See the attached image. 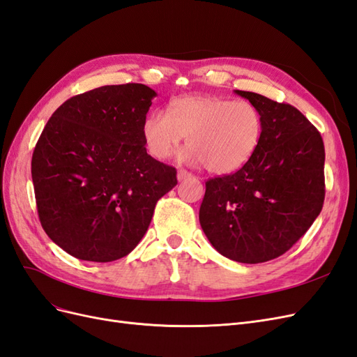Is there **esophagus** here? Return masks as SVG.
<instances>
[{"instance_id": "34e87169", "label": "esophagus", "mask_w": 357, "mask_h": 357, "mask_svg": "<svg viewBox=\"0 0 357 357\" xmlns=\"http://www.w3.org/2000/svg\"><path fill=\"white\" fill-rule=\"evenodd\" d=\"M177 178H178V181H185V180L193 178V174H190V172H189V171H186V169H178V172H177Z\"/></svg>"}]
</instances>
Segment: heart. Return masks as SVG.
I'll use <instances>...</instances> for the list:
<instances>
[{"mask_svg": "<svg viewBox=\"0 0 357 357\" xmlns=\"http://www.w3.org/2000/svg\"><path fill=\"white\" fill-rule=\"evenodd\" d=\"M262 134L264 119L252 102L208 95L180 96L167 113L152 112L143 122V139L153 158H169L188 137L189 147L181 158L205 164L214 174L241 169L261 144Z\"/></svg>", "mask_w": 357, "mask_h": 357, "instance_id": "heart-1", "label": "heart"}]
</instances>
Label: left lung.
Wrapping results in <instances>:
<instances>
[{
	"mask_svg": "<svg viewBox=\"0 0 357 357\" xmlns=\"http://www.w3.org/2000/svg\"><path fill=\"white\" fill-rule=\"evenodd\" d=\"M235 93L261 112L262 139L241 169L207 180L199 223L225 257L261 264L286 253L320 214L325 146L294 105L255 92Z\"/></svg>",
	"mask_w": 357,
	"mask_h": 357,
	"instance_id": "1",
	"label": "left lung"
}]
</instances>
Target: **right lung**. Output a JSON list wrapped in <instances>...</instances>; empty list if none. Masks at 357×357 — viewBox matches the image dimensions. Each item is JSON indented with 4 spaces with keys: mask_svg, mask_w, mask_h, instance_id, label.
I'll use <instances>...</instances> for the list:
<instances>
[{
    "mask_svg": "<svg viewBox=\"0 0 357 357\" xmlns=\"http://www.w3.org/2000/svg\"><path fill=\"white\" fill-rule=\"evenodd\" d=\"M156 92L142 83L101 86L52 114L31 160L38 218L68 255L112 262L144 236L177 171L147 155L143 122Z\"/></svg>",
    "mask_w": 357,
    "mask_h": 357,
    "instance_id": "obj_1",
    "label": "right lung"
}]
</instances>
